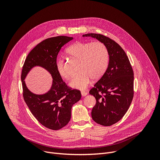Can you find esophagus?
Wrapping results in <instances>:
<instances>
[{
	"label": "esophagus",
	"mask_w": 160,
	"mask_h": 160,
	"mask_svg": "<svg viewBox=\"0 0 160 160\" xmlns=\"http://www.w3.org/2000/svg\"><path fill=\"white\" fill-rule=\"evenodd\" d=\"M81 94H82V96H85L87 95V92H84V91H82V92H81Z\"/></svg>",
	"instance_id": "obj_1"
}]
</instances>
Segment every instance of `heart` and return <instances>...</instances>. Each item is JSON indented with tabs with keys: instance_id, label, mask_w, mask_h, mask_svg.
<instances>
[{
	"instance_id": "obj_1",
	"label": "heart",
	"mask_w": 160,
	"mask_h": 160,
	"mask_svg": "<svg viewBox=\"0 0 160 160\" xmlns=\"http://www.w3.org/2000/svg\"><path fill=\"white\" fill-rule=\"evenodd\" d=\"M72 58L78 60V72L70 82L73 88L84 90L90 79L98 80L105 73L109 63V52L107 47L101 42H77L66 51ZM56 70L61 77L68 79L70 75L68 71L64 59L58 58L56 61Z\"/></svg>"
}]
</instances>
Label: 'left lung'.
<instances>
[{
	"mask_svg": "<svg viewBox=\"0 0 160 160\" xmlns=\"http://www.w3.org/2000/svg\"><path fill=\"white\" fill-rule=\"evenodd\" d=\"M83 37L98 39L108 50V67L89 94L96 99L91 112L93 120L103 126H111L123 118L132 101L133 71L125 52L115 41L97 33H87Z\"/></svg>",
	"mask_w": 160,
	"mask_h": 160,
	"instance_id": "1",
	"label": "left lung"
}]
</instances>
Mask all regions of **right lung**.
I'll return each instance as SVG.
<instances>
[{
  "instance_id": "right-lung-1",
  "label": "right lung",
  "mask_w": 160,
  "mask_h": 160,
  "mask_svg": "<svg viewBox=\"0 0 160 160\" xmlns=\"http://www.w3.org/2000/svg\"><path fill=\"white\" fill-rule=\"evenodd\" d=\"M73 38L58 36L42 41L28 54L21 72L22 96L35 118L44 127L57 130L66 126L71 119L72 108L81 99L80 91L67 86L56 68L58 54L64 44ZM41 66L53 77V85L47 93L42 95L32 93L24 80L32 68Z\"/></svg>"
}]
</instances>
